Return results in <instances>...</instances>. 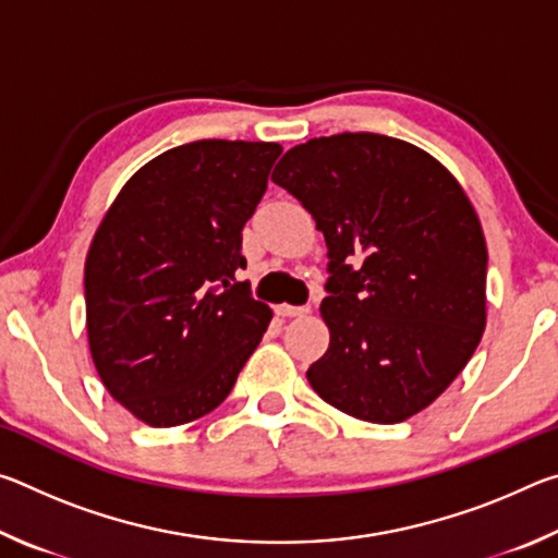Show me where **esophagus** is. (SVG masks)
Listing matches in <instances>:
<instances>
[{
    "instance_id": "1",
    "label": "esophagus",
    "mask_w": 558,
    "mask_h": 558,
    "mask_svg": "<svg viewBox=\"0 0 558 558\" xmlns=\"http://www.w3.org/2000/svg\"><path fill=\"white\" fill-rule=\"evenodd\" d=\"M310 313V307L305 305V307H295V305H278V315L280 317H302V315H307Z\"/></svg>"
}]
</instances>
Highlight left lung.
Wrapping results in <instances>:
<instances>
[{
	"label": "left lung",
	"mask_w": 558,
	"mask_h": 558,
	"mask_svg": "<svg viewBox=\"0 0 558 558\" xmlns=\"http://www.w3.org/2000/svg\"><path fill=\"white\" fill-rule=\"evenodd\" d=\"M272 182L313 214L332 272L310 386L359 421L411 418L485 332L487 245L468 194L436 157L376 132L292 147Z\"/></svg>",
	"instance_id": "1"
}]
</instances>
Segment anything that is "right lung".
<instances>
[{"mask_svg": "<svg viewBox=\"0 0 558 558\" xmlns=\"http://www.w3.org/2000/svg\"><path fill=\"white\" fill-rule=\"evenodd\" d=\"M278 143L196 140L140 167L86 258V327L100 381L153 428L182 426L231 393L270 325L239 282L243 226Z\"/></svg>", "mask_w": 558, "mask_h": 558, "instance_id": "obj_1", "label": "right lung"}]
</instances>
